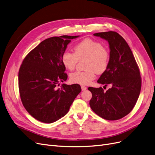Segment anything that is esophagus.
Returning <instances> with one entry per match:
<instances>
[{"instance_id":"obj_1","label":"esophagus","mask_w":155,"mask_h":155,"mask_svg":"<svg viewBox=\"0 0 155 155\" xmlns=\"http://www.w3.org/2000/svg\"><path fill=\"white\" fill-rule=\"evenodd\" d=\"M81 88H82V90L83 91H85V90L87 89V87L84 86V85H81Z\"/></svg>"}]
</instances>
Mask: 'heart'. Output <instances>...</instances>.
Returning <instances> with one entry per match:
<instances>
[{
  "label": "heart",
  "instance_id": "obj_1",
  "mask_svg": "<svg viewBox=\"0 0 155 155\" xmlns=\"http://www.w3.org/2000/svg\"><path fill=\"white\" fill-rule=\"evenodd\" d=\"M74 54L65 51L61 55V62L69 70L75 68L78 61H85L84 71L71 73L70 80L72 83L87 85L95 78L96 73L101 74L108 68L110 62L108 50L101 43L91 39H85L74 47Z\"/></svg>",
  "mask_w": 155,
  "mask_h": 155
}]
</instances>
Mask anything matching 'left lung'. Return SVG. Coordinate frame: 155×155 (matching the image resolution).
Segmentation results:
<instances>
[{"label":"left lung","instance_id":"8db88e82","mask_svg":"<svg viewBox=\"0 0 155 155\" xmlns=\"http://www.w3.org/2000/svg\"><path fill=\"white\" fill-rule=\"evenodd\" d=\"M94 36L109 44V64L97 82L110 87L104 91L102 87H89L92 93L89 105L100 117L115 121L128 115L135 105L141 89L140 73L128 43L117 32H98Z\"/></svg>","mask_w":155,"mask_h":155}]
</instances>
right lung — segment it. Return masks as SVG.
I'll list each match as a JSON object with an SVG mask.
<instances>
[{"instance_id": "1", "label": "right lung", "mask_w": 155, "mask_h": 155, "mask_svg": "<svg viewBox=\"0 0 155 155\" xmlns=\"http://www.w3.org/2000/svg\"><path fill=\"white\" fill-rule=\"evenodd\" d=\"M79 36H61L45 39L25 57L18 72V87L22 104L38 121L51 123L64 116L77 96L78 84L66 85V68L61 62L71 39Z\"/></svg>"}]
</instances>
